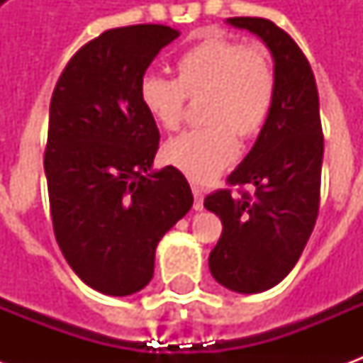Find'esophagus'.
Masks as SVG:
<instances>
[{
  "instance_id": "esophagus-1",
  "label": "esophagus",
  "mask_w": 363,
  "mask_h": 363,
  "mask_svg": "<svg viewBox=\"0 0 363 363\" xmlns=\"http://www.w3.org/2000/svg\"><path fill=\"white\" fill-rule=\"evenodd\" d=\"M192 194H194V210L196 212L204 210V192L198 184H192Z\"/></svg>"
}]
</instances>
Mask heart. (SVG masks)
Here are the masks:
<instances>
[{"instance_id":"heart-1","label":"heart","mask_w":363,"mask_h":363,"mask_svg":"<svg viewBox=\"0 0 363 363\" xmlns=\"http://www.w3.org/2000/svg\"><path fill=\"white\" fill-rule=\"evenodd\" d=\"M140 103L167 132L179 128L184 99H200L206 128L177 135L163 145V159L189 179L206 182L237 157V138L249 140L267 124L276 96V72L262 46L210 36L177 60V79L147 74Z\"/></svg>"}]
</instances>
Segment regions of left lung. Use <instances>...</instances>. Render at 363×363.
I'll return each mask as SVG.
<instances>
[{
  "instance_id": "obj_1",
  "label": "left lung",
  "mask_w": 363,
  "mask_h": 363,
  "mask_svg": "<svg viewBox=\"0 0 363 363\" xmlns=\"http://www.w3.org/2000/svg\"><path fill=\"white\" fill-rule=\"evenodd\" d=\"M228 25L257 35L272 54L276 96L252 150L229 174V184L257 192L204 200L223 231L210 252V272L231 291L260 294L280 284L301 257L319 213L323 130L319 93L309 62L272 21L231 17Z\"/></svg>"
}]
</instances>
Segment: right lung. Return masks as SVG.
<instances>
[{"mask_svg":"<svg viewBox=\"0 0 363 363\" xmlns=\"http://www.w3.org/2000/svg\"><path fill=\"white\" fill-rule=\"evenodd\" d=\"M179 35L165 25L104 30L69 60L52 95L44 173L54 233L72 270L104 296L150 284L159 241L194 202L179 169H153L159 130L138 95Z\"/></svg>","mask_w":363,"mask_h":363,"instance_id":"obj_1","label":"right lung"}]
</instances>
